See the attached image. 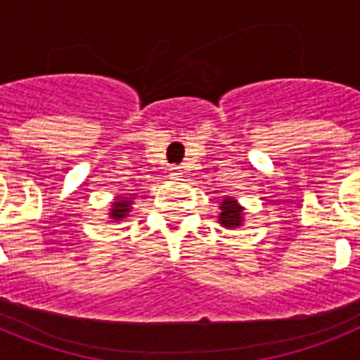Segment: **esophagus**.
<instances>
[{
  "label": "esophagus",
  "instance_id": "obj_1",
  "mask_svg": "<svg viewBox=\"0 0 360 360\" xmlns=\"http://www.w3.org/2000/svg\"><path fill=\"white\" fill-rule=\"evenodd\" d=\"M171 174H173V176H180V174H182V167H176V165L171 167Z\"/></svg>",
  "mask_w": 360,
  "mask_h": 360
}]
</instances>
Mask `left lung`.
<instances>
[{"label": "left lung", "instance_id": "obj_1", "mask_svg": "<svg viewBox=\"0 0 360 360\" xmlns=\"http://www.w3.org/2000/svg\"><path fill=\"white\" fill-rule=\"evenodd\" d=\"M218 221L221 224V227L225 229H234L240 227L243 224V207L231 196H225L221 202H219V216Z\"/></svg>", "mask_w": 360, "mask_h": 360}]
</instances>
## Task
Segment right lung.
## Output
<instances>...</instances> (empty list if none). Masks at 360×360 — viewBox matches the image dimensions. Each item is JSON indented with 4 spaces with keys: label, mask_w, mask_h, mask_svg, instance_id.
<instances>
[{
    "label": "right lung",
    "mask_w": 360,
    "mask_h": 360,
    "mask_svg": "<svg viewBox=\"0 0 360 360\" xmlns=\"http://www.w3.org/2000/svg\"><path fill=\"white\" fill-rule=\"evenodd\" d=\"M131 205H133L131 200L126 198V196H119L115 202L111 203L110 218L113 219V221H120V219L126 218V216H128V212L131 211Z\"/></svg>",
    "instance_id": "right-lung-1"
}]
</instances>
